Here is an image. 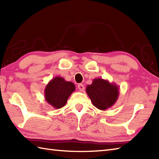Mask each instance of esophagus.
Instances as JSON below:
<instances>
[{"mask_svg": "<svg viewBox=\"0 0 159 159\" xmlns=\"http://www.w3.org/2000/svg\"><path fill=\"white\" fill-rule=\"evenodd\" d=\"M78 89H79L80 92H83L84 89H85V87H84L83 84H79L78 85Z\"/></svg>", "mask_w": 159, "mask_h": 159, "instance_id": "34e87169", "label": "esophagus"}]
</instances>
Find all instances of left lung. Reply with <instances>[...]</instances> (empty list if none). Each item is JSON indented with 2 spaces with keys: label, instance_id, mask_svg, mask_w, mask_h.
Returning <instances> with one entry per match:
<instances>
[{
  "label": "left lung",
  "instance_id": "8db88e82",
  "mask_svg": "<svg viewBox=\"0 0 159 159\" xmlns=\"http://www.w3.org/2000/svg\"><path fill=\"white\" fill-rule=\"evenodd\" d=\"M86 92L94 107L105 111L116 102L120 94V89L116 83L108 80L94 79L91 85L86 87Z\"/></svg>",
  "mask_w": 159,
  "mask_h": 159
}]
</instances>
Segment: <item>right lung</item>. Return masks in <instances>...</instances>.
I'll use <instances>...</instances> for the list:
<instances>
[{"mask_svg": "<svg viewBox=\"0 0 159 159\" xmlns=\"http://www.w3.org/2000/svg\"><path fill=\"white\" fill-rule=\"evenodd\" d=\"M75 89L73 83L66 81L61 76H56L50 80L45 87V100L55 109H60L66 105L67 99Z\"/></svg>", "mask_w": 159, "mask_h": 159, "instance_id": "add662e5", "label": "right lung"}]
</instances>
